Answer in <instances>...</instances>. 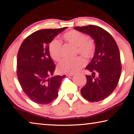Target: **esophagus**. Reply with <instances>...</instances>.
<instances>
[{
    "mask_svg": "<svg viewBox=\"0 0 134 134\" xmlns=\"http://www.w3.org/2000/svg\"><path fill=\"white\" fill-rule=\"evenodd\" d=\"M74 75L73 73H67L66 74V76H71Z\"/></svg>",
    "mask_w": 134,
    "mask_h": 134,
    "instance_id": "1",
    "label": "esophagus"
}]
</instances>
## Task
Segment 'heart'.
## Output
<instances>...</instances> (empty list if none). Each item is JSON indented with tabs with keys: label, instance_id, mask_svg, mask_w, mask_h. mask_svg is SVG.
<instances>
[{
	"label": "heart",
	"instance_id": "obj_1",
	"mask_svg": "<svg viewBox=\"0 0 134 134\" xmlns=\"http://www.w3.org/2000/svg\"><path fill=\"white\" fill-rule=\"evenodd\" d=\"M64 40L75 47L76 54H79L84 58L89 59L94 55L95 44L94 40L89 39L85 33L71 30L63 36ZM49 52L54 60L59 61L62 58V43L57 39L51 40L49 44ZM86 61L82 57H78L73 59H64L58 65L59 72L64 73H74L85 65Z\"/></svg>",
	"mask_w": 134,
	"mask_h": 134
}]
</instances>
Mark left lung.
<instances>
[{
    "mask_svg": "<svg viewBox=\"0 0 134 134\" xmlns=\"http://www.w3.org/2000/svg\"><path fill=\"white\" fill-rule=\"evenodd\" d=\"M75 29L94 39L95 52L86 69L92 75H86V83L80 90L84 98L90 102L103 100L111 95L118 85L122 66L119 49L110 34L94 25L75 27ZM95 72L99 76L95 78Z\"/></svg>",
    "mask_w": 134,
    "mask_h": 134,
    "instance_id": "1",
    "label": "left lung"
}]
</instances>
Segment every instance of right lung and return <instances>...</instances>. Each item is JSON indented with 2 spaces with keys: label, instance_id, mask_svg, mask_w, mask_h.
Wrapping results in <instances>:
<instances>
[{
  "label": "right lung",
  "instance_id": "right-lung-1",
  "mask_svg": "<svg viewBox=\"0 0 134 134\" xmlns=\"http://www.w3.org/2000/svg\"><path fill=\"white\" fill-rule=\"evenodd\" d=\"M67 27L43 29L31 34L21 43L17 55L16 75L25 95L39 104H48L57 98L61 81L65 77L49 78L55 70L49 44Z\"/></svg>",
  "mask_w": 134,
  "mask_h": 134
}]
</instances>
